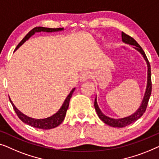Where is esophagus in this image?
Returning <instances> with one entry per match:
<instances>
[{
    "mask_svg": "<svg viewBox=\"0 0 159 159\" xmlns=\"http://www.w3.org/2000/svg\"><path fill=\"white\" fill-rule=\"evenodd\" d=\"M91 77V72H89V71H85V72H84L81 75H80V80L81 82H84L90 79Z\"/></svg>",
    "mask_w": 159,
    "mask_h": 159,
    "instance_id": "esophagus-1",
    "label": "esophagus"
}]
</instances>
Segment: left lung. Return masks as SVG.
Masks as SVG:
<instances>
[{"label":"left lung","instance_id":"left-lung-1","mask_svg":"<svg viewBox=\"0 0 159 159\" xmlns=\"http://www.w3.org/2000/svg\"><path fill=\"white\" fill-rule=\"evenodd\" d=\"M122 42L125 44H130V45L134 46L133 48L138 50L140 54L143 55L144 60H146L148 67V76H147V86L146 89V91H145V94L143 97V99L142 100L141 104L135 113L133 115L128 116V117H124V118H120V119H114V118H111L106 116L102 113L101 109H99V106H98L97 101V97L95 98L94 101V107L98 116H99V119L104 122L105 124L109 125L111 127H123L129 125V124L133 123V122H135L138 120L141 116L143 115V113L146 111L148 103V100L150 98V96L151 94V89H152V84H151V66L148 62V60L146 57V54H145L144 51L143 50L141 47H140L137 42L133 39V37H129V35L125 34L124 32H122Z\"/></svg>","mask_w":159,"mask_h":159}]
</instances>
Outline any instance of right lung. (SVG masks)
Here are the masks:
<instances>
[{"instance_id":"obj_1","label":"right lung","mask_w":159,"mask_h":159,"mask_svg":"<svg viewBox=\"0 0 159 159\" xmlns=\"http://www.w3.org/2000/svg\"><path fill=\"white\" fill-rule=\"evenodd\" d=\"M62 30H64L63 28L52 29V28L42 27V26H38V27H35L34 29H32V30L24 37V39L20 42V43L18 44L17 47L15 49L14 52L17 50L18 48H19L20 47H21L22 44L26 41V40H28L32 35H34L35 33L41 32H60V31H62ZM75 88H73L72 90L70 91V93L67 96L66 99H65V101L61 106V107H60L59 110H58L56 113L54 114V115L52 116H50V117L44 118V119H34V118L28 117V116H26V115H24V114L22 113L21 111H20L19 109L15 107V105L13 104V103L12 102L11 99H10V97H9V100H10V102L11 103L15 112L16 113L17 116L19 117V119L21 120L22 122H24V123L26 125H30V126L36 127V128H39L42 129H52L57 127L58 125L61 124L62 121L64 120V118L66 117V111L68 110V108L69 106L70 99L71 97H72V94L73 91H75Z\"/></svg>"}]
</instances>
